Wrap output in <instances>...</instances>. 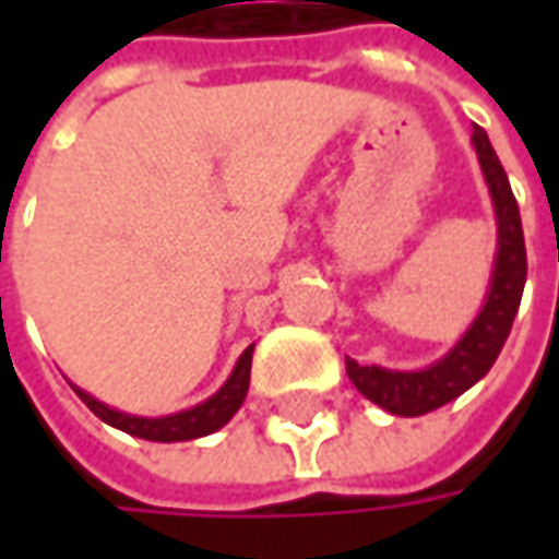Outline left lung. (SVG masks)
<instances>
[{
    "label": "left lung",
    "mask_w": 559,
    "mask_h": 559,
    "mask_svg": "<svg viewBox=\"0 0 559 559\" xmlns=\"http://www.w3.org/2000/svg\"><path fill=\"white\" fill-rule=\"evenodd\" d=\"M473 145L498 217V254L491 270V289L485 295L479 317L463 333L461 342L426 370L360 367L357 360L345 357V370L357 392L395 417H423L441 404L461 397L469 385H476L501 355L513 317L520 311V298L526 286V242H523L520 204L513 199L504 167L498 162L483 127L473 130Z\"/></svg>",
    "instance_id": "obj_1"
}]
</instances>
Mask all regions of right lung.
I'll return each mask as SVG.
<instances>
[{
    "label": "right lung",
    "instance_id": "1",
    "mask_svg": "<svg viewBox=\"0 0 559 559\" xmlns=\"http://www.w3.org/2000/svg\"><path fill=\"white\" fill-rule=\"evenodd\" d=\"M251 352L254 345H248L242 357L236 360L233 373L221 385V392L189 407V411H180V414H170V417H133V414H123V411H115L108 404H102L90 392L76 389L80 401L96 414L98 419H105L108 426H115L127 436H136V439L145 441H189V439H202V436H211L217 432L221 426H226L233 414L242 407V401L248 395V379H251Z\"/></svg>",
    "mask_w": 559,
    "mask_h": 559
}]
</instances>
